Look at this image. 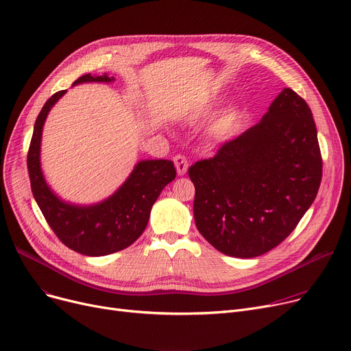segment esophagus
<instances>
[{"label": "esophagus", "instance_id": "34e87169", "mask_svg": "<svg viewBox=\"0 0 351 351\" xmlns=\"http://www.w3.org/2000/svg\"><path fill=\"white\" fill-rule=\"evenodd\" d=\"M173 163L176 166V171H178V175H185L188 168H189V162L188 159L183 156V155H175L173 156Z\"/></svg>", "mask_w": 351, "mask_h": 351}]
</instances>
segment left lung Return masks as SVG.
<instances>
[{
	"instance_id": "1",
	"label": "left lung",
	"mask_w": 351,
	"mask_h": 351,
	"mask_svg": "<svg viewBox=\"0 0 351 351\" xmlns=\"http://www.w3.org/2000/svg\"><path fill=\"white\" fill-rule=\"evenodd\" d=\"M193 216L219 252L256 257L296 229L320 188L323 159L307 102L290 88L262 121L188 169Z\"/></svg>"
}]
</instances>
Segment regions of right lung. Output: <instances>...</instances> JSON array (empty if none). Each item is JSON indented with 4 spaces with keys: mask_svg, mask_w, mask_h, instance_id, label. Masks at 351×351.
Returning <instances> with one entry per match:
<instances>
[{
    "mask_svg": "<svg viewBox=\"0 0 351 351\" xmlns=\"http://www.w3.org/2000/svg\"><path fill=\"white\" fill-rule=\"evenodd\" d=\"M110 82L114 78L80 77L73 84ZM66 90H58L45 102L35 121L27 155L32 195L47 223L60 241L85 256H105L131 246L145 230L151 209L162 189L176 176L172 160H142L126 182L109 199L94 206H73L55 196L44 180L40 166V145L45 118L52 105Z\"/></svg>",
    "mask_w": 351,
    "mask_h": 351,
    "instance_id": "1",
    "label": "right lung"
}]
</instances>
